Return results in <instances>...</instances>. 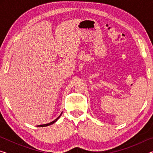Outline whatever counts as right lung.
<instances>
[{"label":"right lung","mask_w":153,"mask_h":153,"mask_svg":"<svg viewBox=\"0 0 153 153\" xmlns=\"http://www.w3.org/2000/svg\"><path fill=\"white\" fill-rule=\"evenodd\" d=\"M62 115V113H61V115L59 116V117L56 119L55 120H54L53 121H52V122H50V123H46V124H42V125H40V126H38V127H46V126H50V125H52V124H53L54 123H55L56 121H57L59 119V117H61V115Z\"/></svg>","instance_id":"add662e5"}]
</instances>
